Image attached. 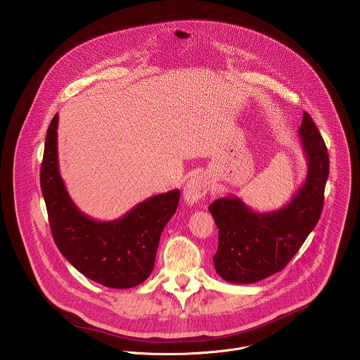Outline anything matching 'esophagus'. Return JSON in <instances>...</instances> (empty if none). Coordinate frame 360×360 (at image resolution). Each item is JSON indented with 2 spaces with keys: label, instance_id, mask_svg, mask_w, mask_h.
Here are the masks:
<instances>
[{
  "label": "esophagus",
  "instance_id": "34e87169",
  "mask_svg": "<svg viewBox=\"0 0 360 360\" xmlns=\"http://www.w3.org/2000/svg\"><path fill=\"white\" fill-rule=\"evenodd\" d=\"M210 188V179L206 174H197L191 177L183 190V197L187 205L197 204Z\"/></svg>",
  "mask_w": 360,
  "mask_h": 360
}]
</instances>
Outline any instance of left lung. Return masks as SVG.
Wrapping results in <instances>:
<instances>
[{
    "label": "left lung",
    "mask_w": 360,
    "mask_h": 360,
    "mask_svg": "<svg viewBox=\"0 0 360 360\" xmlns=\"http://www.w3.org/2000/svg\"><path fill=\"white\" fill-rule=\"evenodd\" d=\"M298 134L308 173L287 205L255 212L238 197L219 198L209 205L219 229L214 269L229 283L251 284L283 270L319 221L330 167L327 147L307 112Z\"/></svg>",
    "instance_id": "obj_1"
}]
</instances>
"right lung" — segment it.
<instances>
[{"instance_id": "right-lung-1", "label": "right lung", "mask_w": 360, "mask_h": 360, "mask_svg": "<svg viewBox=\"0 0 360 360\" xmlns=\"http://www.w3.org/2000/svg\"><path fill=\"white\" fill-rule=\"evenodd\" d=\"M56 129L58 113L47 130L40 183L58 250L82 274L105 287L120 290L144 283L153 273L160 234L177 209L180 190L154 195L116 220H94L66 191L58 166Z\"/></svg>"}]
</instances>
